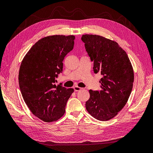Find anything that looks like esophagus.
Wrapping results in <instances>:
<instances>
[{
	"mask_svg": "<svg viewBox=\"0 0 153 153\" xmlns=\"http://www.w3.org/2000/svg\"><path fill=\"white\" fill-rule=\"evenodd\" d=\"M73 88H74V90H75V91H80L81 90H82V89H83V88H80V87H77V86H75V87H73Z\"/></svg>",
	"mask_w": 153,
	"mask_h": 153,
	"instance_id": "1",
	"label": "esophagus"
}]
</instances>
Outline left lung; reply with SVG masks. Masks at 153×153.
<instances>
[{
  "instance_id": "left-lung-1",
  "label": "left lung",
  "mask_w": 153,
  "mask_h": 153,
  "mask_svg": "<svg viewBox=\"0 0 153 153\" xmlns=\"http://www.w3.org/2000/svg\"><path fill=\"white\" fill-rule=\"evenodd\" d=\"M91 62L94 71L100 72L101 90H89L85 107L97 120L112 119L126 104L132 89L134 71L127 53L116 42L100 36L85 34L82 37Z\"/></svg>"
}]
</instances>
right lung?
<instances>
[{
    "label": "right lung",
    "mask_w": 153,
    "mask_h": 153,
    "mask_svg": "<svg viewBox=\"0 0 153 153\" xmlns=\"http://www.w3.org/2000/svg\"><path fill=\"white\" fill-rule=\"evenodd\" d=\"M74 36L54 35L39 39L22 61L19 84L23 99L36 117L46 123L56 121L65 112L74 91L56 78L63 71V61L74 46Z\"/></svg>",
    "instance_id": "add662e5"
}]
</instances>
